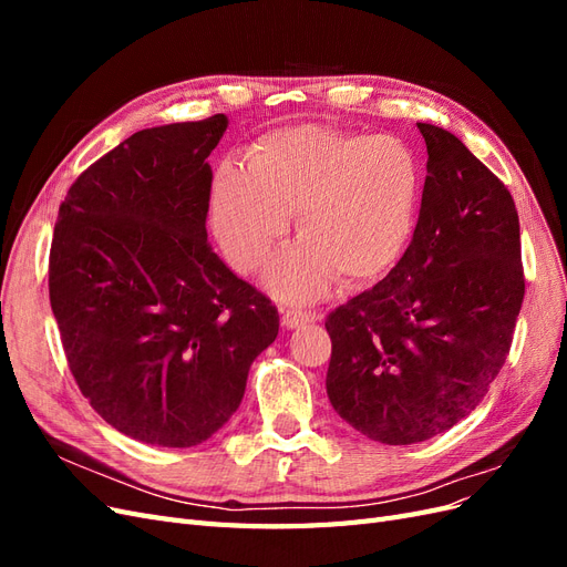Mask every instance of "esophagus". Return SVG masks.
Returning <instances> with one entry per match:
<instances>
[{
	"instance_id": "34e87169",
	"label": "esophagus",
	"mask_w": 567,
	"mask_h": 567,
	"mask_svg": "<svg viewBox=\"0 0 567 567\" xmlns=\"http://www.w3.org/2000/svg\"><path fill=\"white\" fill-rule=\"evenodd\" d=\"M317 319H319L317 312H302V310H284V317H281L286 329H300V326H307Z\"/></svg>"
}]
</instances>
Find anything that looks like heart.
<instances>
[{"instance_id":"1","label":"heart","mask_w":567,"mask_h":567,"mask_svg":"<svg viewBox=\"0 0 567 567\" xmlns=\"http://www.w3.org/2000/svg\"><path fill=\"white\" fill-rule=\"evenodd\" d=\"M423 167L400 136L298 125L257 140L238 169L213 182V227L234 269L250 274L288 231L300 241L274 257L267 288L288 302L319 298L331 281L381 279L416 227Z\"/></svg>"}]
</instances>
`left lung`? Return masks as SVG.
Wrapping results in <instances>:
<instances>
[{
    "label": "left lung",
    "instance_id": "1",
    "mask_svg": "<svg viewBox=\"0 0 567 567\" xmlns=\"http://www.w3.org/2000/svg\"><path fill=\"white\" fill-rule=\"evenodd\" d=\"M427 148L421 213L383 281L326 317V392L354 431L414 444L450 431L499 375L525 296L513 196L447 130Z\"/></svg>",
    "mask_w": 567,
    "mask_h": 567
}]
</instances>
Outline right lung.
<instances>
[{
	"label": "right lung",
	"mask_w": 567,
	"mask_h": 567,
	"mask_svg": "<svg viewBox=\"0 0 567 567\" xmlns=\"http://www.w3.org/2000/svg\"><path fill=\"white\" fill-rule=\"evenodd\" d=\"M227 130L134 132L68 188L49 250V302L80 392L115 431L194 447L238 409L279 312L208 244L213 169Z\"/></svg>",
	"instance_id": "obj_1"
}]
</instances>
